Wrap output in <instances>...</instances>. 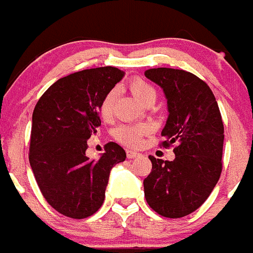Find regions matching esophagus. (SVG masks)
<instances>
[{"mask_svg": "<svg viewBox=\"0 0 253 253\" xmlns=\"http://www.w3.org/2000/svg\"><path fill=\"white\" fill-rule=\"evenodd\" d=\"M126 156L127 159H135V157L140 156V154L136 151H131V150H126Z\"/></svg>", "mask_w": 253, "mask_h": 253, "instance_id": "1", "label": "esophagus"}]
</instances>
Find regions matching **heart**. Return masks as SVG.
I'll return each mask as SVG.
<instances>
[{"instance_id": "heart-1", "label": "heart", "mask_w": 253, "mask_h": 253, "mask_svg": "<svg viewBox=\"0 0 253 253\" xmlns=\"http://www.w3.org/2000/svg\"><path fill=\"white\" fill-rule=\"evenodd\" d=\"M129 88L141 103L147 104L149 102H152L156 99L157 94L154 87L150 84H147V82H145L144 80L139 79V77H135V79L130 80ZM116 98V89L109 91L102 98L101 103H99V114H101L102 119H104V121L109 122L113 118ZM145 132H146V127L142 126H122L117 127L114 135H116V139L121 144L129 147H135L139 146Z\"/></svg>"}]
</instances>
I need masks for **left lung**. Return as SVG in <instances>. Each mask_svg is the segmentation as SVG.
I'll use <instances>...</instances> for the list:
<instances>
[{
	"instance_id": "1",
	"label": "left lung",
	"mask_w": 253,
	"mask_h": 253,
	"mask_svg": "<svg viewBox=\"0 0 253 253\" xmlns=\"http://www.w3.org/2000/svg\"><path fill=\"white\" fill-rule=\"evenodd\" d=\"M145 76L166 96L169 118L164 147L176 144L173 161L149 156L152 169L144 179L150 208L165 217L186 216L208 199L222 169L224 124L208 84L184 70L157 67Z\"/></svg>"
}]
</instances>
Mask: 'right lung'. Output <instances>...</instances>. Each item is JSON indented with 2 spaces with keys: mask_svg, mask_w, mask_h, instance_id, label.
Wrapping results in <instances>:
<instances>
[{
  "mask_svg": "<svg viewBox=\"0 0 253 253\" xmlns=\"http://www.w3.org/2000/svg\"><path fill=\"white\" fill-rule=\"evenodd\" d=\"M124 72L104 66L57 80L39 98L32 118L29 162L45 201L72 219H84L104 202L111 169L123 147L106 145L99 160L86 156L87 140L101 126L99 103Z\"/></svg>",
  "mask_w": 253,
  "mask_h": 253,
  "instance_id": "add662e5",
  "label": "right lung"
}]
</instances>
